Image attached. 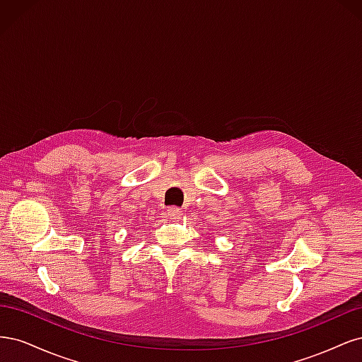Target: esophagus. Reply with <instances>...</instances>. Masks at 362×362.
Returning a JSON list of instances; mask_svg holds the SVG:
<instances>
[{
  "label": "esophagus",
  "instance_id": "34e87169",
  "mask_svg": "<svg viewBox=\"0 0 362 362\" xmlns=\"http://www.w3.org/2000/svg\"><path fill=\"white\" fill-rule=\"evenodd\" d=\"M181 210L180 208H177V206H170V208H168V211H166V217L169 218V221H172V222H177L178 218L181 217Z\"/></svg>",
  "mask_w": 362,
  "mask_h": 362
}]
</instances>
